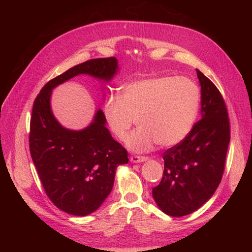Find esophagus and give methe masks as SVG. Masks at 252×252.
<instances>
[{"instance_id":"esophagus-1","label":"esophagus","mask_w":252,"mask_h":252,"mask_svg":"<svg viewBox=\"0 0 252 252\" xmlns=\"http://www.w3.org/2000/svg\"><path fill=\"white\" fill-rule=\"evenodd\" d=\"M147 159H148L147 157H142V156H132L130 158V161L132 163H142V162L147 161Z\"/></svg>"}]
</instances>
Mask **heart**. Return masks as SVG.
<instances>
[{
  "mask_svg": "<svg viewBox=\"0 0 252 252\" xmlns=\"http://www.w3.org/2000/svg\"><path fill=\"white\" fill-rule=\"evenodd\" d=\"M200 89L186 77H148L129 82L121 96L111 94L103 106L106 123L117 139L123 141L134 123L139 127L128 136L134 152L150 150L157 143L169 147L191 131L199 113Z\"/></svg>",
  "mask_w": 252,
  "mask_h": 252,
  "instance_id": "obj_1",
  "label": "heart"
}]
</instances>
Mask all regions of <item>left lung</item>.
Returning a JSON list of instances; mask_svg holds the SVG:
<instances>
[{
	"label": "left lung",
	"mask_w": 252,
	"mask_h": 252,
	"mask_svg": "<svg viewBox=\"0 0 252 252\" xmlns=\"http://www.w3.org/2000/svg\"><path fill=\"white\" fill-rule=\"evenodd\" d=\"M201 84L202 119L181 143L163 154L164 172L152 195L163 212L184 217L199 209L222 180L230 122L224 98L207 77L196 70Z\"/></svg>",
	"instance_id": "8db88e82"
}]
</instances>
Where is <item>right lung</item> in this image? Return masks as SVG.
I'll return each mask as SVG.
<instances>
[{
  "label": "right lung",
  "instance_id": "add662e5",
  "mask_svg": "<svg viewBox=\"0 0 252 252\" xmlns=\"http://www.w3.org/2000/svg\"><path fill=\"white\" fill-rule=\"evenodd\" d=\"M117 70L114 57L88 60L50 80L33 103L30 155L49 200L72 216H88L100 207L112 190L117 167L128 163V152L112 139L102 110L83 130L61 126L50 108L51 90L81 73L109 81Z\"/></svg>",
  "mask_w": 252,
  "mask_h": 252
}]
</instances>
